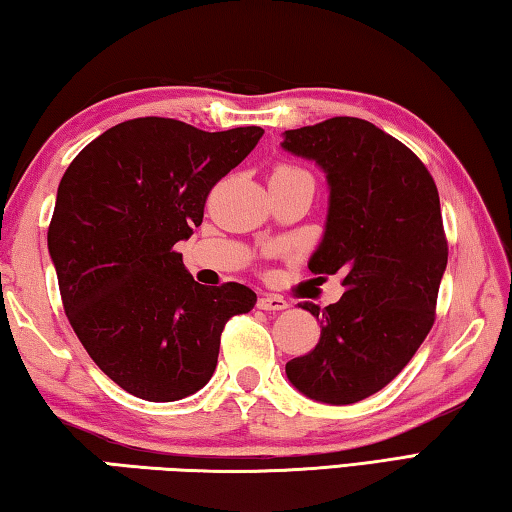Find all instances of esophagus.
Instances as JSON below:
<instances>
[{"instance_id": "esophagus-1", "label": "esophagus", "mask_w": 512, "mask_h": 512, "mask_svg": "<svg viewBox=\"0 0 512 512\" xmlns=\"http://www.w3.org/2000/svg\"><path fill=\"white\" fill-rule=\"evenodd\" d=\"M257 307L264 311H284L289 307V302L280 296H262L257 300Z\"/></svg>"}]
</instances>
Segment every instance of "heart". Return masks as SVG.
Returning a JSON list of instances; mask_svg holds the SVG:
<instances>
[{"label": "heart", "instance_id": "1", "mask_svg": "<svg viewBox=\"0 0 512 512\" xmlns=\"http://www.w3.org/2000/svg\"><path fill=\"white\" fill-rule=\"evenodd\" d=\"M296 171H300V169H296V167H289V164H280V167H275L273 176H282V173H296Z\"/></svg>", "mask_w": 512, "mask_h": 512}]
</instances>
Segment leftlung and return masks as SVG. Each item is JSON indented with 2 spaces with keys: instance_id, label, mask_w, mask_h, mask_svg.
I'll return each instance as SVG.
<instances>
[{
  "instance_id": "obj_1",
  "label": "left lung",
  "mask_w": 512,
  "mask_h": 512,
  "mask_svg": "<svg viewBox=\"0 0 512 512\" xmlns=\"http://www.w3.org/2000/svg\"><path fill=\"white\" fill-rule=\"evenodd\" d=\"M282 149L325 171V235L309 259L316 275H343L339 302L320 309V339L287 363L309 400L354 404L400 375L436 320L447 239L431 173L411 149L357 117L284 131Z\"/></svg>"
}]
</instances>
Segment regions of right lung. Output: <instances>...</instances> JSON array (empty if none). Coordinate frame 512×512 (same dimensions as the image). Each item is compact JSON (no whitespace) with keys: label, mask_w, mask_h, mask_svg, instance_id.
Returning <instances> with one entry per match:
<instances>
[{"label":"right lung","mask_w":512,"mask_h":512,"mask_svg":"<svg viewBox=\"0 0 512 512\" xmlns=\"http://www.w3.org/2000/svg\"><path fill=\"white\" fill-rule=\"evenodd\" d=\"M262 135L259 126L205 133L178 119H131L85 146L60 180L47 246L69 325L140 400L201 391L225 323L255 307L244 284L194 282L176 244L194 235L207 194Z\"/></svg>","instance_id":"add662e5"}]
</instances>
